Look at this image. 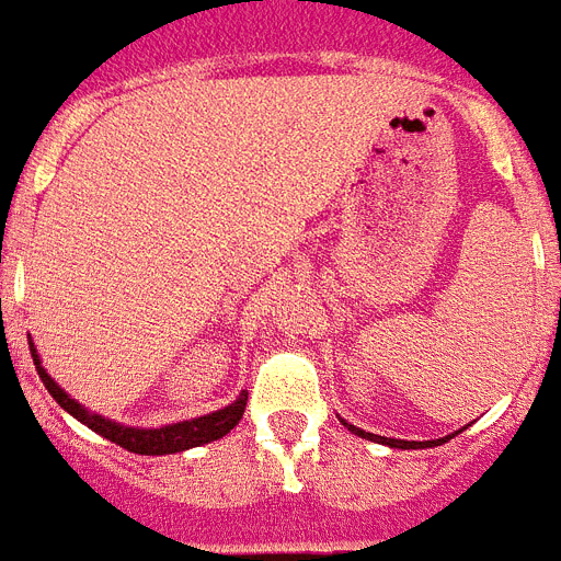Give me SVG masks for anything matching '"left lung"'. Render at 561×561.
<instances>
[{
    "instance_id": "left-lung-1",
    "label": "left lung",
    "mask_w": 561,
    "mask_h": 561,
    "mask_svg": "<svg viewBox=\"0 0 561 561\" xmlns=\"http://www.w3.org/2000/svg\"><path fill=\"white\" fill-rule=\"evenodd\" d=\"M343 425L350 427L352 434H358L364 436V439H373V443H383V445H390V448H434V445H443L448 443L451 436H443V439H427V443H408V439H387V436H375V434H367V431H360V427L350 425V422H343Z\"/></svg>"
}]
</instances>
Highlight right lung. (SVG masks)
Wrapping results in <instances>:
<instances>
[{"label": "right lung", "mask_w": 561, "mask_h": 561, "mask_svg": "<svg viewBox=\"0 0 561 561\" xmlns=\"http://www.w3.org/2000/svg\"><path fill=\"white\" fill-rule=\"evenodd\" d=\"M31 346V358L37 364V375L46 383V390L51 392V399L66 410V413H72L78 422H83L87 427H92L95 434H101L110 443L122 445L127 451L134 454H145V457H157V454H178V451H188V448H197V445L215 443L220 436H227L232 427L241 422L247 408V392L241 390L232 404H227L224 410H215V413H206V416L188 419V422H174V425L165 427H127L118 425L113 419H104L99 413H90V410L78 404L75 399H69L60 387L55 383V378L46 373V369L39 367V355L34 350V343Z\"/></svg>", "instance_id": "1"}]
</instances>
